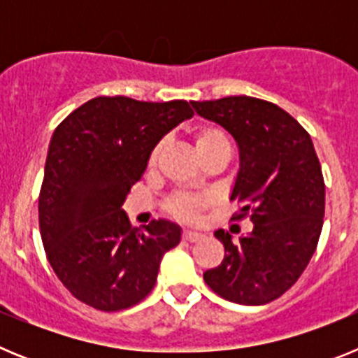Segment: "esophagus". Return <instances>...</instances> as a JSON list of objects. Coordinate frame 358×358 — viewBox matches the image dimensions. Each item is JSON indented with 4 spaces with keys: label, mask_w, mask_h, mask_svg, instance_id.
Here are the masks:
<instances>
[{
    "label": "esophagus",
    "mask_w": 358,
    "mask_h": 358,
    "mask_svg": "<svg viewBox=\"0 0 358 358\" xmlns=\"http://www.w3.org/2000/svg\"><path fill=\"white\" fill-rule=\"evenodd\" d=\"M202 235L201 233H197V231H182V240H186V242H197V240H201Z\"/></svg>",
    "instance_id": "obj_1"
}]
</instances>
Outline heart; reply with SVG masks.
Returning <instances> with one entry per match:
<instances>
[{
	"label": "heart",
	"instance_id": "b5f03b06",
	"mask_svg": "<svg viewBox=\"0 0 358 358\" xmlns=\"http://www.w3.org/2000/svg\"><path fill=\"white\" fill-rule=\"evenodd\" d=\"M194 145L197 154L202 152L213 150V148H229L227 138L222 129L215 125H201L194 132ZM161 152V145H157L150 154V164L157 161V156ZM208 204V197L202 195H189V194H177L169 201V211L173 217L181 220H194L199 215V211Z\"/></svg>",
	"mask_w": 358,
	"mask_h": 358
}]
</instances>
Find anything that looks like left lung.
I'll return each instance as SVG.
<instances>
[{"instance_id":"1","label":"left lung","mask_w":358,"mask_h":358,"mask_svg":"<svg viewBox=\"0 0 358 358\" xmlns=\"http://www.w3.org/2000/svg\"><path fill=\"white\" fill-rule=\"evenodd\" d=\"M199 116L226 129L240 150L229 199L252 229L238 240L215 231L224 260L204 273L215 294L238 305H265L290 289L317 248L324 181L310 134L281 107L260 98L192 102Z\"/></svg>"}]
</instances>
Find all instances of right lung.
<instances>
[{"label":"right lung","mask_w":358,"mask_h":358,"mask_svg":"<svg viewBox=\"0 0 358 358\" xmlns=\"http://www.w3.org/2000/svg\"><path fill=\"white\" fill-rule=\"evenodd\" d=\"M192 116L185 100L96 96L53 132L41 238L57 278L85 305L103 312L138 305L156 285L164 252L181 242V227L164 218L132 229L122 206L161 138Z\"/></svg>","instance_id":"obj_1"}]
</instances>
